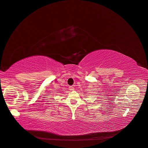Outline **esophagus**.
Returning <instances> with one entry per match:
<instances>
[{
    "instance_id": "1",
    "label": "esophagus",
    "mask_w": 148,
    "mask_h": 148,
    "mask_svg": "<svg viewBox=\"0 0 148 148\" xmlns=\"http://www.w3.org/2000/svg\"><path fill=\"white\" fill-rule=\"evenodd\" d=\"M69 90H71V91L74 90V88L73 86H69Z\"/></svg>"
}]
</instances>
